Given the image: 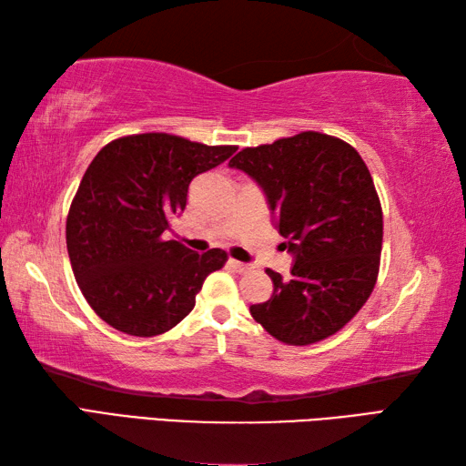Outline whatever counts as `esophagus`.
<instances>
[{
  "mask_svg": "<svg viewBox=\"0 0 466 466\" xmlns=\"http://www.w3.org/2000/svg\"><path fill=\"white\" fill-rule=\"evenodd\" d=\"M228 264H230L232 268H234L236 272H240V274H246V272L252 270L250 264H244V262H238V260H228Z\"/></svg>",
  "mask_w": 466,
  "mask_h": 466,
  "instance_id": "obj_1",
  "label": "esophagus"
}]
</instances>
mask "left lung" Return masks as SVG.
<instances>
[{
    "mask_svg": "<svg viewBox=\"0 0 466 466\" xmlns=\"http://www.w3.org/2000/svg\"><path fill=\"white\" fill-rule=\"evenodd\" d=\"M228 166L258 184L294 258L289 279L266 270L274 292L250 306L254 320L286 344L329 339L369 300L379 274L382 210L369 167L352 146L319 132L244 147Z\"/></svg>",
    "mask_w": 466,
    "mask_h": 466,
    "instance_id": "obj_1",
    "label": "left lung"
}]
</instances>
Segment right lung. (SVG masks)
Returning a JSON list of instances; mask_svg holds the SVG:
<instances>
[{
  "label": "right lung",
  "mask_w": 466,
  "mask_h": 466,
  "mask_svg": "<svg viewBox=\"0 0 466 466\" xmlns=\"http://www.w3.org/2000/svg\"><path fill=\"white\" fill-rule=\"evenodd\" d=\"M234 152L137 134L110 142L87 166L67 214V254L87 304L116 330L174 329L192 312L206 276L224 266V250L198 254L162 234L184 212L194 177Z\"/></svg>",
  "instance_id": "obj_1"
}]
</instances>
